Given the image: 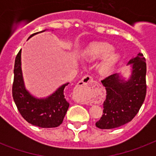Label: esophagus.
<instances>
[{
    "label": "esophagus",
    "mask_w": 156,
    "mask_h": 156,
    "mask_svg": "<svg viewBox=\"0 0 156 156\" xmlns=\"http://www.w3.org/2000/svg\"><path fill=\"white\" fill-rule=\"evenodd\" d=\"M93 82V79L92 78L90 77V76L89 75H86L84 76L83 78H82V80L78 83V87H87V84H89V83H92Z\"/></svg>",
    "instance_id": "1"
}]
</instances>
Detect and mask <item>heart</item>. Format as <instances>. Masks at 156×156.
I'll list each match as a JSON object with an SVG mask.
<instances>
[{"label":"heart","instance_id":"b5f03b06","mask_svg":"<svg viewBox=\"0 0 156 156\" xmlns=\"http://www.w3.org/2000/svg\"><path fill=\"white\" fill-rule=\"evenodd\" d=\"M112 46L108 43H92L83 50V56L88 61H94L103 57L98 64V72L101 74H108L111 72L118 60V55L112 52Z\"/></svg>","mask_w":156,"mask_h":156}]
</instances>
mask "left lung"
I'll list each match as a JSON object with an SVG mask.
<instances>
[{
  "label": "left lung",
  "mask_w": 156,
  "mask_h": 156,
  "mask_svg": "<svg viewBox=\"0 0 156 156\" xmlns=\"http://www.w3.org/2000/svg\"><path fill=\"white\" fill-rule=\"evenodd\" d=\"M132 73L127 82L121 80L118 74H111L101 80L106 89V99L101 118L96 127L110 129L120 127L131 121L141 108L147 94V64L143 53L129 61Z\"/></svg>",
  "instance_id": "8db88e82"
}]
</instances>
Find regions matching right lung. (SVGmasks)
<instances>
[{"instance_id": "obj_1", "label": "right lung", "mask_w": 156, "mask_h": 156, "mask_svg": "<svg viewBox=\"0 0 156 156\" xmlns=\"http://www.w3.org/2000/svg\"><path fill=\"white\" fill-rule=\"evenodd\" d=\"M38 33H34L28 39ZM13 73L12 95L23 118L28 123L40 128H55L60 126L69 106L64 95V89L69 83L61 86L47 99L39 100L31 96L24 87L21 69V50L16 56Z\"/></svg>"}]
</instances>
